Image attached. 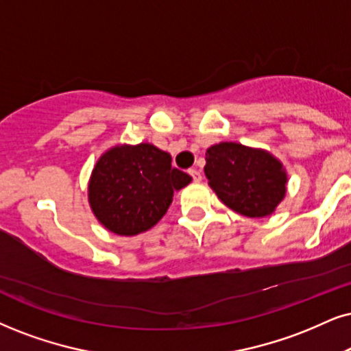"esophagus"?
<instances>
[{
    "label": "esophagus",
    "instance_id": "34e87169",
    "mask_svg": "<svg viewBox=\"0 0 351 351\" xmlns=\"http://www.w3.org/2000/svg\"><path fill=\"white\" fill-rule=\"evenodd\" d=\"M189 174H190V177H192V179H193V182H200V180H202L200 171H197V169H190Z\"/></svg>",
    "mask_w": 351,
    "mask_h": 351
}]
</instances>
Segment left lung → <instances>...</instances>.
I'll use <instances>...</instances> for the list:
<instances>
[{"label": "left lung", "mask_w": 351, "mask_h": 351, "mask_svg": "<svg viewBox=\"0 0 351 351\" xmlns=\"http://www.w3.org/2000/svg\"><path fill=\"white\" fill-rule=\"evenodd\" d=\"M205 159L208 185L236 213L263 218L285 198L287 172L268 151L224 141L210 146Z\"/></svg>", "instance_id": "8db88e82"}]
</instances>
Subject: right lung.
<instances>
[{"mask_svg":"<svg viewBox=\"0 0 351 351\" xmlns=\"http://www.w3.org/2000/svg\"><path fill=\"white\" fill-rule=\"evenodd\" d=\"M171 162V154L149 143L106 151L88 189L99 223L119 236H136L153 228L166 215L176 190L192 180Z\"/></svg>","mask_w":351,"mask_h":351,"instance_id":"obj_1","label":"right lung"}]
</instances>
